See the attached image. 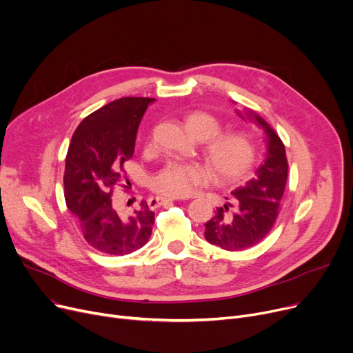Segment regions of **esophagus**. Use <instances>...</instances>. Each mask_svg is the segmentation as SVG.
Here are the masks:
<instances>
[{
    "label": "esophagus",
    "mask_w": 353,
    "mask_h": 353,
    "mask_svg": "<svg viewBox=\"0 0 353 353\" xmlns=\"http://www.w3.org/2000/svg\"><path fill=\"white\" fill-rule=\"evenodd\" d=\"M175 202L174 198H162V196H157V198H151L148 201V205L150 208H158V206H163V205H168V203H172Z\"/></svg>",
    "instance_id": "obj_1"
}]
</instances>
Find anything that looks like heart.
<instances>
[{
    "label": "heart",
    "instance_id": "obj_1",
    "mask_svg": "<svg viewBox=\"0 0 353 353\" xmlns=\"http://www.w3.org/2000/svg\"><path fill=\"white\" fill-rule=\"evenodd\" d=\"M186 128L198 139L206 141L203 152L225 182L238 181L251 171L256 158L252 137L243 131H222L221 119L208 111H195L185 118ZM214 179L212 170L205 163L170 162L152 176L154 192L168 198H185L198 186Z\"/></svg>",
    "mask_w": 353,
    "mask_h": 353
}]
</instances>
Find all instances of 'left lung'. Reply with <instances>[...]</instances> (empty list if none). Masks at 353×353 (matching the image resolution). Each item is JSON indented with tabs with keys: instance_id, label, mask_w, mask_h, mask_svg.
<instances>
[{
	"instance_id": "8db88e82",
	"label": "left lung",
	"mask_w": 353,
	"mask_h": 353,
	"mask_svg": "<svg viewBox=\"0 0 353 353\" xmlns=\"http://www.w3.org/2000/svg\"><path fill=\"white\" fill-rule=\"evenodd\" d=\"M250 115L266 132L265 161L252 179L232 192L235 202L221 206L215 216L205 223V239L231 252L255 246L272 230L279 215V203L288 179L283 142L261 117L254 112Z\"/></svg>"
}]
</instances>
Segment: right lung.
Wrapping results in <instances>:
<instances>
[{
  "label": "right lung",
  "instance_id": "add662e5",
  "mask_svg": "<svg viewBox=\"0 0 353 353\" xmlns=\"http://www.w3.org/2000/svg\"><path fill=\"white\" fill-rule=\"evenodd\" d=\"M154 98L125 97L101 107L81 121L70 142L64 195L82 236L94 250L128 255L151 238L155 214L141 201L134 211H122L111 196L127 181L123 163L135 150L138 125Z\"/></svg>",
  "mask_w": 353,
  "mask_h": 353
}]
</instances>
